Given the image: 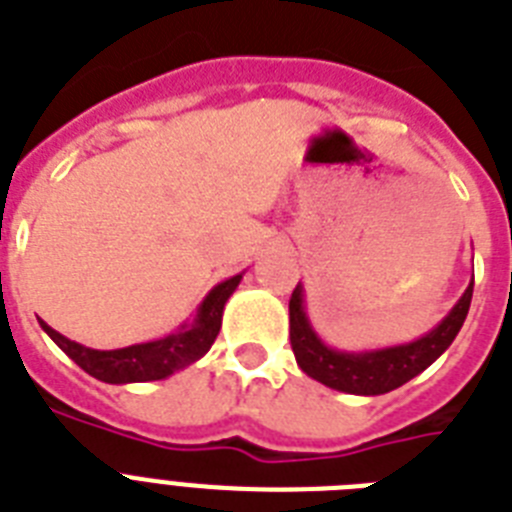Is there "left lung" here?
<instances>
[{
    "label": "left lung",
    "instance_id": "left-lung-1",
    "mask_svg": "<svg viewBox=\"0 0 512 512\" xmlns=\"http://www.w3.org/2000/svg\"><path fill=\"white\" fill-rule=\"evenodd\" d=\"M474 282L460 295V301L450 308V314L424 337H418L405 345L379 350H337L329 348L322 337L316 335L306 316V298L303 285L298 282L290 298V345H293L295 361L303 374L316 382L327 384L337 392L348 395H384L398 390L405 382H411L421 371L429 369L460 332L471 306Z\"/></svg>",
    "mask_w": 512,
    "mask_h": 512
}]
</instances>
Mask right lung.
<instances>
[{
  "mask_svg": "<svg viewBox=\"0 0 512 512\" xmlns=\"http://www.w3.org/2000/svg\"><path fill=\"white\" fill-rule=\"evenodd\" d=\"M243 280V272L219 282L206 293V298L198 303L193 319L183 322L177 332L164 335L159 340L138 342L128 348L117 350H96L86 348L75 340H67L52 329L46 322H41V329L65 350L67 356L78 363L80 369L96 377L99 382L107 384H133V382H156V379L172 377L175 371L185 369L198 358H204L209 348L214 345L222 327V311L235 287Z\"/></svg>",
  "mask_w": 512,
  "mask_h": 512,
  "instance_id": "right-lung-1",
  "label": "right lung"
}]
</instances>
